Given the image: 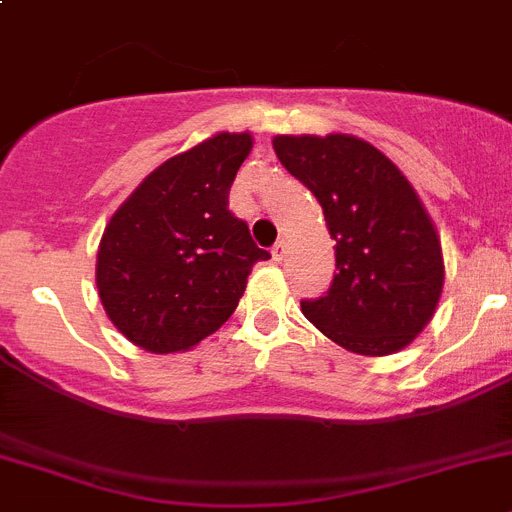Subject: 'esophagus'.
<instances>
[{
	"mask_svg": "<svg viewBox=\"0 0 512 512\" xmlns=\"http://www.w3.org/2000/svg\"><path fill=\"white\" fill-rule=\"evenodd\" d=\"M285 257H288V242H285V239H280V242H275V247H273V260L283 262Z\"/></svg>",
	"mask_w": 512,
	"mask_h": 512,
	"instance_id": "obj_1",
	"label": "esophagus"
}]
</instances>
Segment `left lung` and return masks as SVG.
<instances>
[{"mask_svg": "<svg viewBox=\"0 0 512 512\" xmlns=\"http://www.w3.org/2000/svg\"><path fill=\"white\" fill-rule=\"evenodd\" d=\"M275 155L324 209L336 242L326 296L301 311L365 357L400 352L436 311L444 257L434 222L398 165L354 135H278Z\"/></svg>", "mask_w": 512, "mask_h": 512, "instance_id": "8db88e82", "label": "left lung"}]
</instances>
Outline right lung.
Instances as JSON below:
<instances>
[{
  "label": "right lung",
  "instance_id": "add662e5",
  "mask_svg": "<svg viewBox=\"0 0 512 512\" xmlns=\"http://www.w3.org/2000/svg\"><path fill=\"white\" fill-rule=\"evenodd\" d=\"M250 132H219L155 168L109 219L96 288L109 321L153 354L186 352L237 308L270 252L229 211Z\"/></svg>",
  "mask_w": 512,
  "mask_h": 512
}]
</instances>
